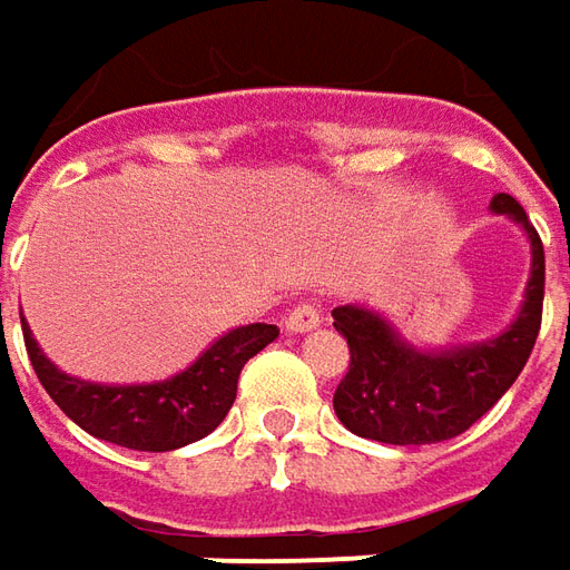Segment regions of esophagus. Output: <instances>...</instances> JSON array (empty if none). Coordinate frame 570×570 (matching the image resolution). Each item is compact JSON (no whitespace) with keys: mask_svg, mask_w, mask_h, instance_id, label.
Wrapping results in <instances>:
<instances>
[{"mask_svg":"<svg viewBox=\"0 0 570 570\" xmlns=\"http://www.w3.org/2000/svg\"><path fill=\"white\" fill-rule=\"evenodd\" d=\"M320 311L314 304H307V301H301L292 307V314L285 317V330L288 333H311V330H317L320 326Z\"/></svg>","mask_w":570,"mask_h":570,"instance_id":"1","label":"esophagus"}]
</instances>
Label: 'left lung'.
I'll return each mask as SVG.
<instances>
[{"mask_svg": "<svg viewBox=\"0 0 570 570\" xmlns=\"http://www.w3.org/2000/svg\"><path fill=\"white\" fill-rule=\"evenodd\" d=\"M489 208L508 215L530 240V278L517 317L489 340L422 348L374 307H336L333 326L348 342L352 362L333 409L352 434L396 448L450 441L479 422L523 371L542 320L546 253L514 196L498 193Z\"/></svg>", "mask_w": 570, "mask_h": 570, "instance_id": "obj_1", "label": "left lung"}]
</instances>
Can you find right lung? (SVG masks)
Listing matches in <instances>:
<instances>
[{"instance_id": "obj_1", "label": "right lung", "mask_w": 570, "mask_h": 570, "mask_svg": "<svg viewBox=\"0 0 570 570\" xmlns=\"http://www.w3.org/2000/svg\"><path fill=\"white\" fill-rule=\"evenodd\" d=\"M24 345L43 390L91 438L129 450L187 448L225 422L237 396L240 367L278 336L273 323H247L222 333L196 362L167 381L98 383L56 367L21 323Z\"/></svg>"}]
</instances>
